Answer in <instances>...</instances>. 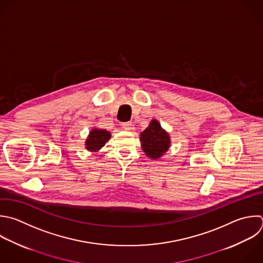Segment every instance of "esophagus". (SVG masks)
I'll return each instance as SVG.
<instances>
[{
	"label": "esophagus",
	"instance_id": "obj_1",
	"mask_svg": "<svg viewBox=\"0 0 263 263\" xmlns=\"http://www.w3.org/2000/svg\"><path fill=\"white\" fill-rule=\"evenodd\" d=\"M121 125H122V128H124L125 130H129L132 128V123L130 122H123Z\"/></svg>",
	"mask_w": 263,
	"mask_h": 263
}]
</instances>
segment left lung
I'll return each mask as SVG.
<instances>
[{"label":"left lung","instance_id":"obj_1","mask_svg":"<svg viewBox=\"0 0 263 263\" xmlns=\"http://www.w3.org/2000/svg\"><path fill=\"white\" fill-rule=\"evenodd\" d=\"M140 141L143 151L152 159L161 157L171 146L168 134L161 127L156 119H153L149 126L141 133Z\"/></svg>","mask_w":263,"mask_h":263}]
</instances>
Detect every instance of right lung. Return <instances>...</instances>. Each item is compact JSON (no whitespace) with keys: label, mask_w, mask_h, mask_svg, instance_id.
Instances as JSON below:
<instances>
[{"label":"right lung","mask_w":263,"mask_h":263,"mask_svg":"<svg viewBox=\"0 0 263 263\" xmlns=\"http://www.w3.org/2000/svg\"><path fill=\"white\" fill-rule=\"evenodd\" d=\"M111 138V134L106 129L93 128L90 130L85 142V148L90 152H98Z\"/></svg>","instance_id":"add662e5"}]
</instances>
